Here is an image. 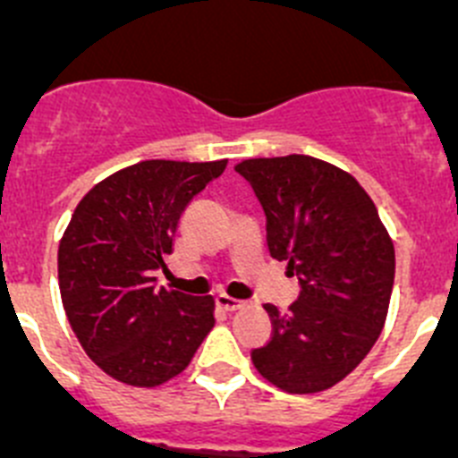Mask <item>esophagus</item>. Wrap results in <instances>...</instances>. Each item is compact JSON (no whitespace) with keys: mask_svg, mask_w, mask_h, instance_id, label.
Returning <instances> with one entry per match:
<instances>
[{"mask_svg":"<svg viewBox=\"0 0 458 458\" xmlns=\"http://www.w3.org/2000/svg\"><path fill=\"white\" fill-rule=\"evenodd\" d=\"M216 306L224 308V310H228V312H233V310H239V308L244 306V301L233 299V296H228V294H219L216 296Z\"/></svg>","mask_w":458,"mask_h":458,"instance_id":"obj_1","label":"esophagus"}]
</instances>
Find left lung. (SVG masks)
<instances>
[{"label":"left lung","mask_w":458,"mask_h":458,"mask_svg":"<svg viewBox=\"0 0 458 458\" xmlns=\"http://www.w3.org/2000/svg\"><path fill=\"white\" fill-rule=\"evenodd\" d=\"M234 171L267 216L271 258L287 259L299 299L267 303L271 340L253 349L258 372L294 394L319 393L368 356L388 315L394 246L377 205L347 171L308 155L244 159Z\"/></svg>","instance_id":"1"}]
</instances>
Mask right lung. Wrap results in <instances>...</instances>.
<instances>
[{
  "label": "right lung",
  "mask_w": 458,
  "mask_h": 458,
  "mask_svg": "<svg viewBox=\"0 0 458 458\" xmlns=\"http://www.w3.org/2000/svg\"><path fill=\"white\" fill-rule=\"evenodd\" d=\"M221 162L148 159L86 193L59 244V290L77 340L127 386L178 377L214 327L212 296L157 285L184 208L225 171Z\"/></svg>",
  "instance_id": "right-lung-1"
}]
</instances>
